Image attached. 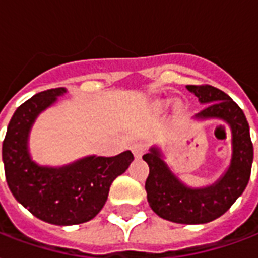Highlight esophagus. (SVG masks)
Here are the masks:
<instances>
[{
  "label": "esophagus",
  "instance_id": "34e87169",
  "mask_svg": "<svg viewBox=\"0 0 258 258\" xmlns=\"http://www.w3.org/2000/svg\"><path fill=\"white\" fill-rule=\"evenodd\" d=\"M131 150H133V153H134L135 157L139 158L145 152H146V145L142 144V142H137V144H134L131 146Z\"/></svg>",
  "mask_w": 258,
  "mask_h": 258
}]
</instances>
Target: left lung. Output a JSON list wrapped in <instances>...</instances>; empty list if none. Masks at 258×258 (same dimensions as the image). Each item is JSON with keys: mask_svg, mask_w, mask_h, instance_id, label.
Returning a JSON list of instances; mask_svg holds the SVG:
<instances>
[{"mask_svg": "<svg viewBox=\"0 0 258 258\" xmlns=\"http://www.w3.org/2000/svg\"><path fill=\"white\" fill-rule=\"evenodd\" d=\"M200 104L207 105L192 120H220L230 127V165L217 180L192 187L183 182L165 163L160 146H152L144 160L149 165L145 183L148 202L156 215L179 224H204L224 215L241 197L249 183L253 164L250 128L243 110L213 86H187Z\"/></svg>", "mask_w": 258, "mask_h": 258, "instance_id": "left-lung-1", "label": "left lung"}]
</instances>
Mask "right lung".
Listing matches in <instances>:
<instances>
[{
	"label": "right lung",
	"mask_w": 258,
	"mask_h": 258,
	"mask_svg": "<svg viewBox=\"0 0 258 258\" xmlns=\"http://www.w3.org/2000/svg\"><path fill=\"white\" fill-rule=\"evenodd\" d=\"M66 93L64 87L42 91L20 105L3 144L5 177L13 197L34 216L56 226L94 219L108 200L112 182L134 161L130 150L113 157L86 156L60 167L34 161L28 148L32 125Z\"/></svg>",
	"instance_id": "right-lung-1"
}]
</instances>
